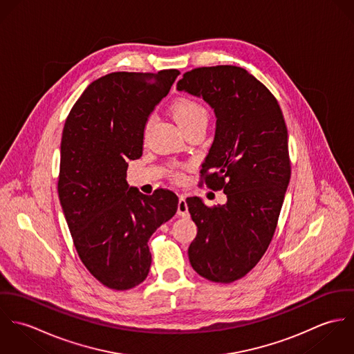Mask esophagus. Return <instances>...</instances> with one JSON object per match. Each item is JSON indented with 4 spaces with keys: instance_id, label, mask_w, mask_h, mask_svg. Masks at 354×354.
<instances>
[{
    "instance_id": "esophagus-1",
    "label": "esophagus",
    "mask_w": 354,
    "mask_h": 354,
    "mask_svg": "<svg viewBox=\"0 0 354 354\" xmlns=\"http://www.w3.org/2000/svg\"><path fill=\"white\" fill-rule=\"evenodd\" d=\"M177 214H178L180 216H184V218L189 216L188 205H187V202H185V198H184V196H180V201H178V205H177Z\"/></svg>"
}]
</instances>
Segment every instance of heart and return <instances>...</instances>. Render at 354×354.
Instances as JSON below:
<instances>
[{"label":"heart","instance_id":"1","mask_svg":"<svg viewBox=\"0 0 354 354\" xmlns=\"http://www.w3.org/2000/svg\"><path fill=\"white\" fill-rule=\"evenodd\" d=\"M170 110L173 113V117L176 118V121L178 122V125L183 128L184 132H188L196 128L205 129L208 125V118H209L208 110L202 102L195 98H189V97L178 98L177 101L171 103ZM147 127H149V122L146 125V129ZM173 177L176 180H180L181 174L173 173Z\"/></svg>","mask_w":354,"mask_h":354}]
</instances>
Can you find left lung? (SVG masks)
Here are the masks:
<instances>
[{"label":"left lung","mask_w":354,"mask_h":354,"mask_svg":"<svg viewBox=\"0 0 354 354\" xmlns=\"http://www.w3.org/2000/svg\"><path fill=\"white\" fill-rule=\"evenodd\" d=\"M177 90L214 109L215 138L201 183L227 198L212 207L196 196L187 199L198 226L189 261L203 278L230 283L259 263L277 229L292 173L288 128L275 97L240 66L192 69Z\"/></svg>","instance_id":"1"}]
</instances>
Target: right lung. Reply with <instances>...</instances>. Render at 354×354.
<instances>
[{"label":"right lung","instance_id":"right-lung-1","mask_svg":"<svg viewBox=\"0 0 354 354\" xmlns=\"http://www.w3.org/2000/svg\"><path fill=\"white\" fill-rule=\"evenodd\" d=\"M180 72H113L93 82L71 109L62 139L59 203L86 268L114 290L150 271L152 233L177 211L169 189L151 196L129 188L128 162L143 153L145 128Z\"/></svg>","mask_w":354,"mask_h":354}]
</instances>
